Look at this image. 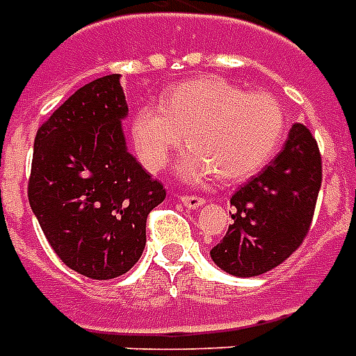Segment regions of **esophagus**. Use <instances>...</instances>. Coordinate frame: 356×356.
Wrapping results in <instances>:
<instances>
[{"label":"esophagus","instance_id":"34e87169","mask_svg":"<svg viewBox=\"0 0 356 356\" xmlns=\"http://www.w3.org/2000/svg\"><path fill=\"white\" fill-rule=\"evenodd\" d=\"M179 202L185 205V207H188V209H196L200 205H204L205 200L200 198V196H181Z\"/></svg>","mask_w":356,"mask_h":356}]
</instances>
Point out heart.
I'll return each instance as SVG.
<instances>
[{
    "label": "heart",
    "instance_id": "b5f03b06",
    "mask_svg": "<svg viewBox=\"0 0 356 356\" xmlns=\"http://www.w3.org/2000/svg\"><path fill=\"white\" fill-rule=\"evenodd\" d=\"M285 124V111L270 94L204 77L179 84L162 104L141 105L131 138L149 171L164 170L188 141L191 149L177 162L183 181L204 183L217 173L222 181H241L275 156Z\"/></svg>",
    "mask_w": 356,
    "mask_h": 356
}]
</instances>
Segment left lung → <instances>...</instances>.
Masks as SVG:
<instances>
[{"mask_svg":"<svg viewBox=\"0 0 356 356\" xmlns=\"http://www.w3.org/2000/svg\"><path fill=\"white\" fill-rule=\"evenodd\" d=\"M321 181L317 141L294 124L277 156L230 198L234 222L211 249L213 262L236 277L262 275L285 262L309 232Z\"/></svg>","mask_w":356,"mask_h":356,"instance_id":"left-lung-1","label":"left lung"}]
</instances>
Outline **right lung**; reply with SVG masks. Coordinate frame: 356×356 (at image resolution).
<instances>
[{
  "label": "right lung",
  "instance_id": "right-lung-1",
  "mask_svg": "<svg viewBox=\"0 0 356 356\" xmlns=\"http://www.w3.org/2000/svg\"><path fill=\"white\" fill-rule=\"evenodd\" d=\"M120 75L84 84L41 124L28 200L67 268L90 279L122 275L143 254L147 217L165 188L126 147Z\"/></svg>",
  "mask_w": 356,
  "mask_h": 356
}]
</instances>
